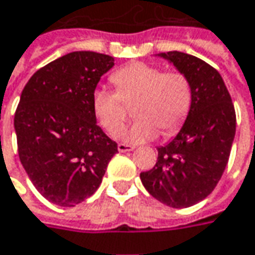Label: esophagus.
I'll return each mask as SVG.
<instances>
[{"label": "esophagus", "mask_w": 255, "mask_h": 255, "mask_svg": "<svg viewBox=\"0 0 255 255\" xmlns=\"http://www.w3.org/2000/svg\"><path fill=\"white\" fill-rule=\"evenodd\" d=\"M117 149H119V152H129V150H134V146L127 145V143H119Z\"/></svg>", "instance_id": "esophagus-1"}]
</instances>
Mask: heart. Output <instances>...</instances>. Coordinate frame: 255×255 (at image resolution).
<instances>
[{
	"mask_svg": "<svg viewBox=\"0 0 255 255\" xmlns=\"http://www.w3.org/2000/svg\"><path fill=\"white\" fill-rule=\"evenodd\" d=\"M110 79L116 92L98 88L92 95L93 113L107 132H114L124 124V103L136 100L134 116L138 120L119 131L116 138L129 143L150 141L157 135V127L170 134L186 120L193 93L184 75L164 72L146 62H132L117 69Z\"/></svg>",
	"mask_w": 255,
	"mask_h": 255,
	"instance_id": "obj_1",
	"label": "heart"
}]
</instances>
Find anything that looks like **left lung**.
Here are the masks:
<instances>
[{
    "label": "left lung",
    "instance_id": "8db88e82",
    "mask_svg": "<svg viewBox=\"0 0 255 255\" xmlns=\"http://www.w3.org/2000/svg\"><path fill=\"white\" fill-rule=\"evenodd\" d=\"M191 86L193 100L183 127L157 148L156 164L139 174L146 191L171 208H188L214 191L229 160L236 113L221 74L194 55L159 53Z\"/></svg>",
    "mask_w": 255,
    "mask_h": 255
}]
</instances>
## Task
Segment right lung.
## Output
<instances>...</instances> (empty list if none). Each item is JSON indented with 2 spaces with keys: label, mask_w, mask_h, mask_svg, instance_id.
I'll return each mask as SVG.
<instances>
[{
  "label": "right lung",
  "mask_w": 255,
  "mask_h": 255,
  "mask_svg": "<svg viewBox=\"0 0 255 255\" xmlns=\"http://www.w3.org/2000/svg\"><path fill=\"white\" fill-rule=\"evenodd\" d=\"M112 55L72 51L36 71L22 91L13 127L20 163L37 191L75 207L98 190L117 153L96 123L92 95Z\"/></svg>",
  "instance_id": "add662e5"
}]
</instances>
